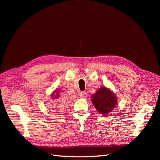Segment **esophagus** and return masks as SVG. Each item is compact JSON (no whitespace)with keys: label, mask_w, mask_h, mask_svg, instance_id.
Listing matches in <instances>:
<instances>
[{"label":"esophagus","mask_w":160,"mask_h":160,"mask_svg":"<svg viewBox=\"0 0 160 160\" xmlns=\"http://www.w3.org/2000/svg\"><path fill=\"white\" fill-rule=\"evenodd\" d=\"M87 92H85V91H83V92H80V96L82 97V98H83V99H84V98H86V97H87Z\"/></svg>","instance_id":"esophagus-1"}]
</instances>
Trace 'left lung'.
Wrapping results in <instances>:
<instances>
[{
	"label": "left lung",
	"mask_w": 160,
	"mask_h": 160,
	"mask_svg": "<svg viewBox=\"0 0 160 160\" xmlns=\"http://www.w3.org/2000/svg\"><path fill=\"white\" fill-rule=\"evenodd\" d=\"M92 102L98 112L106 115L113 111L117 105V97L111 90L105 87H101L91 96Z\"/></svg>",
	"instance_id": "left-lung-1"
}]
</instances>
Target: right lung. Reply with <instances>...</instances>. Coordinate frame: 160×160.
I'll return each mask as SVG.
<instances>
[{"label":"right lung","instance_id":"1","mask_svg":"<svg viewBox=\"0 0 160 160\" xmlns=\"http://www.w3.org/2000/svg\"><path fill=\"white\" fill-rule=\"evenodd\" d=\"M59 91H59V90L57 91H54L51 95V97L52 98H55V99H58V98L59 97ZM56 92H57V93H56ZM55 93H56V94H55ZM51 105V106H50V107H51V109L53 110V111H55L56 113H59L63 108V104L62 103V102H60L59 101L54 102V103H52Z\"/></svg>","mask_w":160,"mask_h":160}]
</instances>
